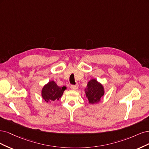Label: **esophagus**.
Listing matches in <instances>:
<instances>
[{"mask_svg":"<svg viewBox=\"0 0 149 149\" xmlns=\"http://www.w3.org/2000/svg\"><path fill=\"white\" fill-rule=\"evenodd\" d=\"M79 87V85L76 84V85H70V88L72 90H77Z\"/></svg>","mask_w":149,"mask_h":149,"instance_id":"34e87169","label":"esophagus"}]
</instances>
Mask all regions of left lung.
<instances>
[{"instance_id": "left-lung-1", "label": "left lung", "mask_w": 149, "mask_h": 149, "mask_svg": "<svg viewBox=\"0 0 149 149\" xmlns=\"http://www.w3.org/2000/svg\"><path fill=\"white\" fill-rule=\"evenodd\" d=\"M85 92L89 103L91 104L100 102L101 98L104 95V89L102 85L98 83L95 79H92L88 81Z\"/></svg>"}]
</instances>
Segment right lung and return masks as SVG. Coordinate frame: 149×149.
<instances>
[{"instance_id":"right-lung-1","label":"right lung","mask_w":149,"mask_h":149,"mask_svg":"<svg viewBox=\"0 0 149 149\" xmlns=\"http://www.w3.org/2000/svg\"><path fill=\"white\" fill-rule=\"evenodd\" d=\"M65 87H60L54 81H51L45 85L42 90V97L46 102L50 103L55 100H58L63 94Z\"/></svg>"}]
</instances>
